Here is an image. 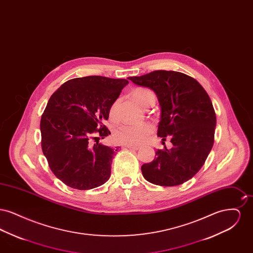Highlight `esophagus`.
Wrapping results in <instances>:
<instances>
[{"mask_svg": "<svg viewBox=\"0 0 253 253\" xmlns=\"http://www.w3.org/2000/svg\"><path fill=\"white\" fill-rule=\"evenodd\" d=\"M126 148L128 149H131V150H134V151H137L140 147L139 146H135V145H127Z\"/></svg>", "mask_w": 253, "mask_h": 253, "instance_id": "1", "label": "esophagus"}]
</instances>
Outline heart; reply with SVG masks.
I'll return each instance as SVG.
<instances>
[{"label":"heart","mask_w":253,"mask_h":253,"mask_svg":"<svg viewBox=\"0 0 253 253\" xmlns=\"http://www.w3.org/2000/svg\"><path fill=\"white\" fill-rule=\"evenodd\" d=\"M132 98L142 107L148 108L156 101L155 94L147 88H137L132 92ZM119 100H115L109 108L110 121H118ZM153 132L152 126L148 123L137 125L124 124L116 128L113 132V138L117 143L122 145L141 144L145 142Z\"/></svg>","instance_id":"heart-1"}]
</instances>
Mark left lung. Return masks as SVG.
<instances>
[{
  "label": "left lung",
  "instance_id": "left-lung-1",
  "mask_svg": "<svg viewBox=\"0 0 253 253\" xmlns=\"http://www.w3.org/2000/svg\"><path fill=\"white\" fill-rule=\"evenodd\" d=\"M157 95L161 118L157 135L170 138L171 149L157 150L155 159L143 164L145 179L172 187L193 177L204 165L214 142L216 115L211 100L193 78L175 71L157 70L128 78Z\"/></svg>",
  "mask_w": 253,
  "mask_h": 253
}]
</instances>
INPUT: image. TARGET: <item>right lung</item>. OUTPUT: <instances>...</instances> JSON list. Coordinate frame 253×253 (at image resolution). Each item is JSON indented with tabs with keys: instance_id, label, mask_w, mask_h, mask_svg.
<instances>
[{
	"instance_id": "right-lung-1",
	"label": "right lung",
	"mask_w": 253,
	"mask_h": 253,
	"mask_svg": "<svg viewBox=\"0 0 253 253\" xmlns=\"http://www.w3.org/2000/svg\"><path fill=\"white\" fill-rule=\"evenodd\" d=\"M127 80L89 76L73 79L50 96L41 120L42 149L53 173L66 186L90 190L111 175L115 149L98 143L111 132L103 125ZM95 139L92 147L89 142Z\"/></svg>"
}]
</instances>
